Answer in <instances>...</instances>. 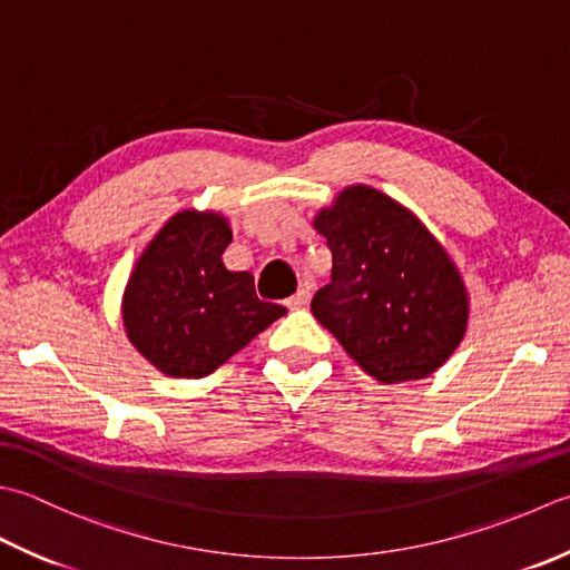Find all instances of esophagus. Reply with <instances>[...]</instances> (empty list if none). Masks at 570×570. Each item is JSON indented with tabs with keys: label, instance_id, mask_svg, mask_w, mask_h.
Here are the masks:
<instances>
[{
	"label": "esophagus",
	"instance_id": "esophagus-1",
	"mask_svg": "<svg viewBox=\"0 0 570 570\" xmlns=\"http://www.w3.org/2000/svg\"><path fill=\"white\" fill-rule=\"evenodd\" d=\"M307 302H309V289H307V287H299L293 297H287L285 305H287L289 309H305Z\"/></svg>",
	"mask_w": 570,
	"mask_h": 570
}]
</instances>
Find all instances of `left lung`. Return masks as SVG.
<instances>
[{
    "instance_id": "obj_1",
    "label": "left lung",
    "mask_w": 570,
    "mask_h": 570,
    "mask_svg": "<svg viewBox=\"0 0 570 570\" xmlns=\"http://www.w3.org/2000/svg\"><path fill=\"white\" fill-rule=\"evenodd\" d=\"M312 226L332 253V283L312 315L381 383L428 379L464 340L470 293L448 248L409 206L350 184Z\"/></svg>"
}]
</instances>
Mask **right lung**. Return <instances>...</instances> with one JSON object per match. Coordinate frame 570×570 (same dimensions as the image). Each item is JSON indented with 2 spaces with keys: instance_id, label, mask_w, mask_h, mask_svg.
<instances>
[{
  "instance_id": "right-lung-1",
  "label": "right lung",
  "mask_w": 570,
  "mask_h": 570,
  "mask_svg": "<svg viewBox=\"0 0 570 570\" xmlns=\"http://www.w3.org/2000/svg\"><path fill=\"white\" fill-rule=\"evenodd\" d=\"M230 224L181 208L149 238L122 289L127 340L169 379H204L285 315L255 295L248 271H228Z\"/></svg>"
}]
</instances>
